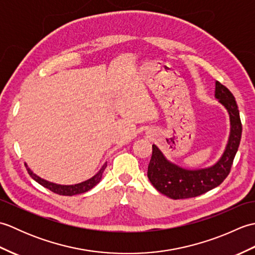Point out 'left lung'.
<instances>
[{"label": "left lung", "instance_id": "obj_1", "mask_svg": "<svg viewBox=\"0 0 255 255\" xmlns=\"http://www.w3.org/2000/svg\"><path fill=\"white\" fill-rule=\"evenodd\" d=\"M215 97L219 100L230 117V136L224 154L217 163L206 169L187 170L166 160L155 144L148 165L151 184L165 196L172 199H185L199 196L219 186L230 173L232 162L239 148L242 124L237 102L231 92L220 82H216Z\"/></svg>", "mask_w": 255, "mask_h": 255}]
</instances>
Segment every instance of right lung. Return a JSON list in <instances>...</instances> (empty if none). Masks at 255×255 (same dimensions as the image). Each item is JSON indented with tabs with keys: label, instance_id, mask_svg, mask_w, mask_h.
<instances>
[{
	"label": "right lung",
	"instance_id": "obj_1",
	"mask_svg": "<svg viewBox=\"0 0 255 255\" xmlns=\"http://www.w3.org/2000/svg\"><path fill=\"white\" fill-rule=\"evenodd\" d=\"M25 165H26V169H27V171H28V174L31 176V178H34V180L37 183H39L41 186L50 189L51 192L56 193L58 195L72 196V195H78V194H82V193L88 192L91 188H93L97 183H100L102 175H103V172H104V170L107 166V162H105V164L102 166V169L97 172L93 177H91L90 180L82 182V183H79V184H74V185H59V184L48 182V181L44 180V178L37 176L35 173H32L29 167L27 166V164H25Z\"/></svg>",
	"mask_w": 255,
	"mask_h": 255
}]
</instances>
